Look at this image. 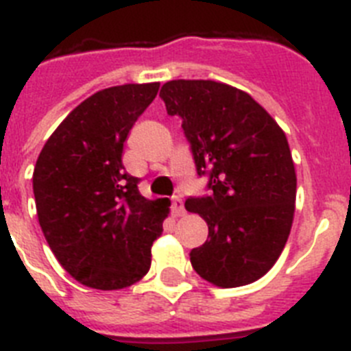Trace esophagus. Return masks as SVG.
Returning a JSON list of instances; mask_svg holds the SVG:
<instances>
[{"label": "esophagus", "instance_id": "esophagus-1", "mask_svg": "<svg viewBox=\"0 0 351 351\" xmlns=\"http://www.w3.org/2000/svg\"><path fill=\"white\" fill-rule=\"evenodd\" d=\"M172 213L173 216H184V202H182L181 197H173L172 198Z\"/></svg>", "mask_w": 351, "mask_h": 351}]
</instances>
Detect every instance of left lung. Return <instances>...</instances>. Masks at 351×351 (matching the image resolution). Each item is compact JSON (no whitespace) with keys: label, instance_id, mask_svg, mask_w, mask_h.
Returning a JSON list of instances; mask_svg holds the SVG:
<instances>
[{"label":"left lung","instance_id":"8db88e82","mask_svg":"<svg viewBox=\"0 0 351 351\" xmlns=\"http://www.w3.org/2000/svg\"><path fill=\"white\" fill-rule=\"evenodd\" d=\"M169 116L182 119L209 197L184 207L209 226L190 260L221 288L250 285L280 258L295 213L297 176L287 135L247 93L216 80H170L160 91Z\"/></svg>","mask_w":351,"mask_h":351}]
</instances>
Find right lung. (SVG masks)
I'll return each mask as SVG.
<instances>
[{
  "instance_id": "1",
  "label": "right lung",
  "mask_w": 351,
  "mask_h": 351,
  "mask_svg": "<svg viewBox=\"0 0 351 351\" xmlns=\"http://www.w3.org/2000/svg\"><path fill=\"white\" fill-rule=\"evenodd\" d=\"M160 82L101 89L77 105L43 145L33 172L42 232L64 271L96 290L132 287L151 267L169 198L147 200L125 172L123 145Z\"/></svg>"
}]
</instances>
